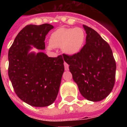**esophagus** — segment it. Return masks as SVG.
Returning a JSON list of instances; mask_svg holds the SVG:
<instances>
[{
	"mask_svg": "<svg viewBox=\"0 0 127 127\" xmlns=\"http://www.w3.org/2000/svg\"><path fill=\"white\" fill-rule=\"evenodd\" d=\"M64 68H65V70H68V67H69L68 64L66 63H64Z\"/></svg>",
	"mask_w": 127,
	"mask_h": 127,
	"instance_id": "esophagus-1",
	"label": "esophagus"
}]
</instances>
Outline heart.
Instances as JSON below:
<instances>
[{
  "mask_svg": "<svg viewBox=\"0 0 127 127\" xmlns=\"http://www.w3.org/2000/svg\"><path fill=\"white\" fill-rule=\"evenodd\" d=\"M86 40V33L80 28H61L52 33L49 48H60L64 53L74 55L79 53Z\"/></svg>",
  "mask_w": 127,
  "mask_h": 127,
  "instance_id": "heart-1",
  "label": "heart"
}]
</instances>
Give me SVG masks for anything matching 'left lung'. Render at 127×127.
Listing matches in <instances>:
<instances>
[{
  "mask_svg": "<svg viewBox=\"0 0 127 127\" xmlns=\"http://www.w3.org/2000/svg\"><path fill=\"white\" fill-rule=\"evenodd\" d=\"M86 44L74 55H64L74 81L82 95L92 101H99L112 91L115 81L116 63L112 50L98 33L84 25Z\"/></svg>",
  "mask_w": 127,
  "mask_h": 127,
  "instance_id": "1",
  "label": "left lung"
}]
</instances>
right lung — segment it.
<instances>
[{
    "label": "right lung",
    "instance_id": "right-lung-1",
    "mask_svg": "<svg viewBox=\"0 0 127 127\" xmlns=\"http://www.w3.org/2000/svg\"><path fill=\"white\" fill-rule=\"evenodd\" d=\"M53 28L49 24L28 25L8 51V76L15 93L34 107L48 106L55 101L64 70L62 55L49 57L42 52L28 53L31 45L45 49L46 35Z\"/></svg>",
    "mask_w": 127,
    "mask_h": 127
}]
</instances>
